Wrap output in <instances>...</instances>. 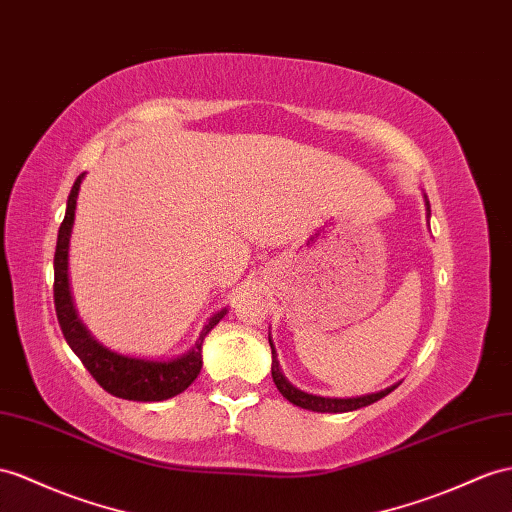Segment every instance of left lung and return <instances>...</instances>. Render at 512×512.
Masks as SVG:
<instances>
[{"mask_svg": "<svg viewBox=\"0 0 512 512\" xmlns=\"http://www.w3.org/2000/svg\"><path fill=\"white\" fill-rule=\"evenodd\" d=\"M426 209L430 212V205L426 201ZM272 348V381L277 385V389L281 391V396L285 400H290L292 404L300 406V409H307V411H316V413H348V411H357L363 409V406H368L376 400L385 398L387 393H391L398 385H391L383 391H376V393H368V396H357V398H322V396H313V393L307 391H300L294 385L287 383V378L283 376L281 368H279V359H277V352H274V346L270 342Z\"/></svg>", "mask_w": 512, "mask_h": 512, "instance_id": "left-lung-1", "label": "left lung"}]
</instances>
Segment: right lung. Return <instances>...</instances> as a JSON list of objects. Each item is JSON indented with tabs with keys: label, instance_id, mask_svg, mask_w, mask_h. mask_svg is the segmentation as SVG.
Segmentation results:
<instances>
[{
	"label": "right lung",
	"instance_id": "1",
	"mask_svg": "<svg viewBox=\"0 0 512 512\" xmlns=\"http://www.w3.org/2000/svg\"><path fill=\"white\" fill-rule=\"evenodd\" d=\"M84 173L75 179L69 201H67V214L58 231V244L54 255V305L56 316L60 322V329L67 344L75 352L90 376L106 389L108 393L123 400H136V402H160L177 396V393L186 391L194 378L199 376L203 368V339L214 326L225 318L227 309L214 313L209 322L203 326V331L196 339V344L177 359L170 361H151V359H136L119 355L106 346H101L97 339L86 331L82 320L77 318L73 298L69 290V238L75 220V205H77V192H80V183Z\"/></svg>",
	"mask_w": 512,
	"mask_h": 512
}]
</instances>
